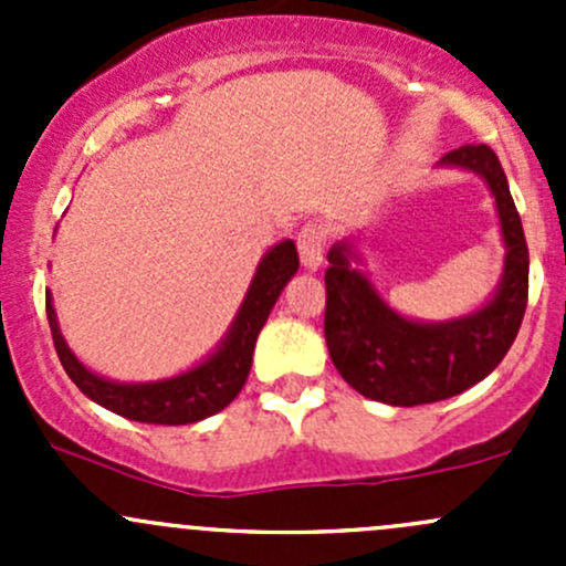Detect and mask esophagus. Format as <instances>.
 Wrapping results in <instances>:
<instances>
[{"mask_svg": "<svg viewBox=\"0 0 566 566\" xmlns=\"http://www.w3.org/2000/svg\"><path fill=\"white\" fill-rule=\"evenodd\" d=\"M295 243H298V254L306 271H317V268L323 265V251H325L323 230L315 224H306L304 230L298 232V238H295Z\"/></svg>", "mask_w": 566, "mask_h": 566, "instance_id": "obj_1", "label": "esophagus"}]
</instances>
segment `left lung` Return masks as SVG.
<instances>
[{
	"mask_svg": "<svg viewBox=\"0 0 566 566\" xmlns=\"http://www.w3.org/2000/svg\"><path fill=\"white\" fill-rule=\"evenodd\" d=\"M438 167L473 172L488 182L499 210L504 273L479 310L424 323L391 310L367 273L353 241L334 243L325 271V345L342 378L378 402L413 408L462 394L488 378L521 331L528 301V247L499 156L488 145L447 153Z\"/></svg>",
	"mask_w": 566,
	"mask_h": 566,
	"instance_id": "left-lung-1",
	"label": "left lung"
}]
</instances>
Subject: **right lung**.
I'll use <instances>...</instances> for the list:
<instances>
[{"instance_id":"obj_1","label":"right lung","mask_w":566,"mask_h":566,"mask_svg":"<svg viewBox=\"0 0 566 566\" xmlns=\"http://www.w3.org/2000/svg\"><path fill=\"white\" fill-rule=\"evenodd\" d=\"M295 271H298V251L293 241H282L268 249L243 295L241 310L216 350L186 373L164 380H147V384H119L84 367L62 336L49 290H45V315L67 378L93 402L145 424H193L224 410L241 394L249 378L256 336Z\"/></svg>"}]
</instances>
